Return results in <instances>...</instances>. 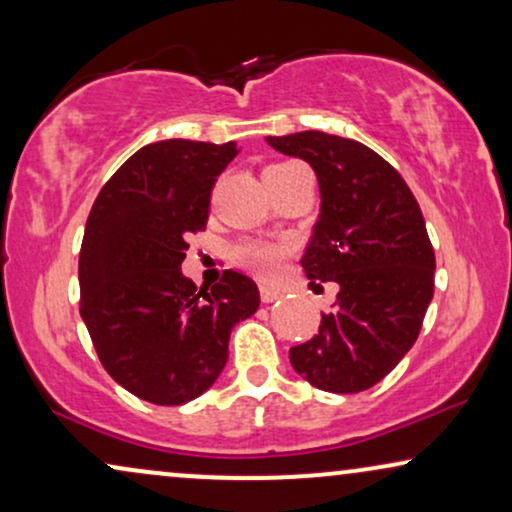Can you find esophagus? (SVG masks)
I'll return each instance as SVG.
<instances>
[{
	"mask_svg": "<svg viewBox=\"0 0 512 512\" xmlns=\"http://www.w3.org/2000/svg\"><path fill=\"white\" fill-rule=\"evenodd\" d=\"M278 297H281V293H278L276 288H269V286H262V288H260V300H262L264 304L276 302Z\"/></svg>",
	"mask_w": 512,
	"mask_h": 512,
	"instance_id": "34e87169",
	"label": "esophagus"
}]
</instances>
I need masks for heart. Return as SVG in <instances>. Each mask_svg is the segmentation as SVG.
Returning <instances> with one entry per match:
<instances>
[{"label":"heart","mask_w":512,"mask_h":512,"mask_svg":"<svg viewBox=\"0 0 512 512\" xmlns=\"http://www.w3.org/2000/svg\"><path fill=\"white\" fill-rule=\"evenodd\" d=\"M274 167H281V165H274ZM286 252H288L286 245L252 241V243L238 245L236 262L241 264L243 269H248L250 274L260 278H271L278 274V269H281V262L283 257H286Z\"/></svg>","instance_id":"b5f03b06"}]
</instances>
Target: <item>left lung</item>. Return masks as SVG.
<instances>
[{"mask_svg": "<svg viewBox=\"0 0 512 512\" xmlns=\"http://www.w3.org/2000/svg\"><path fill=\"white\" fill-rule=\"evenodd\" d=\"M267 144L312 165L321 212L302 267L312 281L340 286L319 333L290 347V364L319 390L364 392L413 347L432 300L435 250L423 212L401 174L359 141L312 129Z\"/></svg>", "mask_w": 512, "mask_h": 512, "instance_id": "1", "label": "left lung"}]
</instances>
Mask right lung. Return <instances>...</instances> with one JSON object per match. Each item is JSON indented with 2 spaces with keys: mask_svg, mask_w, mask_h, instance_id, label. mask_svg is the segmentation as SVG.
<instances>
[{
  "mask_svg": "<svg viewBox=\"0 0 512 512\" xmlns=\"http://www.w3.org/2000/svg\"><path fill=\"white\" fill-rule=\"evenodd\" d=\"M234 141L167 139L106 181L84 226L80 314L115 383L158 406L196 399L229 359V335L260 307L255 281L224 271L212 290L181 274L186 236L208 224Z\"/></svg>",
  "mask_w": 512,
  "mask_h": 512,
  "instance_id": "add662e5",
  "label": "right lung"
}]
</instances>
